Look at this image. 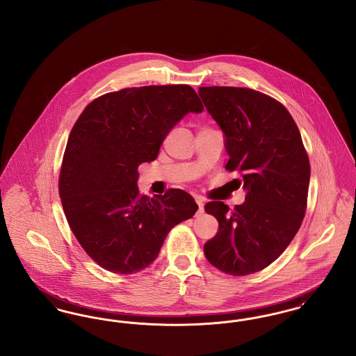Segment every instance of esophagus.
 Masks as SVG:
<instances>
[{"label":"esophagus","mask_w":356,"mask_h":356,"mask_svg":"<svg viewBox=\"0 0 356 356\" xmlns=\"http://www.w3.org/2000/svg\"><path fill=\"white\" fill-rule=\"evenodd\" d=\"M195 200H196V204H197V207H199V212L202 213V212L204 211L203 197H200V196H196V197H195Z\"/></svg>","instance_id":"esophagus-1"}]
</instances>
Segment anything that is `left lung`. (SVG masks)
Segmentation results:
<instances>
[{
  "label": "left lung",
  "instance_id": "1",
  "mask_svg": "<svg viewBox=\"0 0 356 356\" xmlns=\"http://www.w3.org/2000/svg\"><path fill=\"white\" fill-rule=\"evenodd\" d=\"M207 111L225 135L228 172H237L245 202L232 211L222 202L205 204L219 221L204 244L219 271L245 276L275 261L298 234L307 209L309 160L287 108L250 88L200 86Z\"/></svg>",
  "mask_w": 356,
  "mask_h": 356
}]
</instances>
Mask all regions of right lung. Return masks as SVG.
<instances>
[{
    "label": "right lung",
    "instance_id": "right-lung-1",
    "mask_svg": "<svg viewBox=\"0 0 356 356\" xmlns=\"http://www.w3.org/2000/svg\"><path fill=\"white\" fill-rule=\"evenodd\" d=\"M203 109L189 85H148L102 95L74 122L58 193L73 235L104 270L131 275L147 268L170 229L197 211L183 189L143 195L137 168L157 157L179 120Z\"/></svg>",
    "mask_w": 356,
    "mask_h": 356
}]
</instances>
